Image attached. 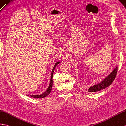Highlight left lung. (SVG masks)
<instances>
[{"label": "left lung", "instance_id": "1", "mask_svg": "<svg viewBox=\"0 0 126 126\" xmlns=\"http://www.w3.org/2000/svg\"><path fill=\"white\" fill-rule=\"evenodd\" d=\"M117 71H118V67L114 69L110 74L107 76V77H105L103 81H101L100 83H98V84L94 85L92 86H91L88 90V91L90 92H94L99 91L101 90H103L106 88L108 86H109L110 85L112 84L114 80L116 75L117 74Z\"/></svg>", "mask_w": 126, "mask_h": 126}]
</instances>
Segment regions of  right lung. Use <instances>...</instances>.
I'll return each instance as SVG.
<instances>
[{
	"mask_svg": "<svg viewBox=\"0 0 126 126\" xmlns=\"http://www.w3.org/2000/svg\"><path fill=\"white\" fill-rule=\"evenodd\" d=\"M59 63H60V62H57L56 63H55V65H54V68H53V69H52V70L51 75V78H50V81L49 86L48 87V88L47 89V90L45 92H43V93H42V94H41L30 95V96H31V97L34 98H45L46 96H47L49 94V93H50L51 89H52V76H53L55 68H56V66L57 64H59ZM28 96H29V95H28Z\"/></svg>",
	"mask_w": 126,
	"mask_h": 126,
	"instance_id": "obj_1",
	"label": "right lung"
}]
</instances>
